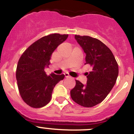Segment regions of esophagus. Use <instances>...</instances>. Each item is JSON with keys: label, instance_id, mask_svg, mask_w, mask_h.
Returning a JSON list of instances; mask_svg holds the SVG:
<instances>
[{"label": "esophagus", "instance_id": "34e87169", "mask_svg": "<svg viewBox=\"0 0 134 134\" xmlns=\"http://www.w3.org/2000/svg\"><path fill=\"white\" fill-rule=\"evenodd\" d=\"M64 75H65V78H69L70 77L69 75V74L67 73V72H65Z\"/></svg>", "mask_w": 134, "mask_h": 134}]
</instances>
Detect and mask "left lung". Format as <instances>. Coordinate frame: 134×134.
Masks as SVG:
<instances>
[{"label": "left lung", "mask_w": 134, "mask_h": 134, "mask_svg": "<svg viewBox=\"0 0 134 134\" xmlns=\"http://www.w3.org/2000/svg\"><path fill=\"white\" fill-rule=\"evenodd\" d=\"M75 38L86 54V63L91 66L86 84L76 80L71 90L72 99L80 105L92 107L104 100L115 86L119 75L117 62L109 48L102 41L89 36Z\"/></svg>", "instance_id": "obj_1"}]
</instances>
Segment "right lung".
<instances>
[{"instance_id":"add662e5","label":"right lung","mask_w":134,"mask_h":134,"mask_svg":"<svg viewBox=\"0 0 134 134\" xmlns=\"http://www.w3.org/2000/svg\"><path fill=\"white\" fill-rule=\"evenodd\" d=\"M68 35H49L32 44L21 55L18 63L16 79L19 93L30 107L41 108L50 102L55 86L64 79V75L50 74L45 67L50 65L54 50L63 43Z\"/></svg>"}]
</instances>
